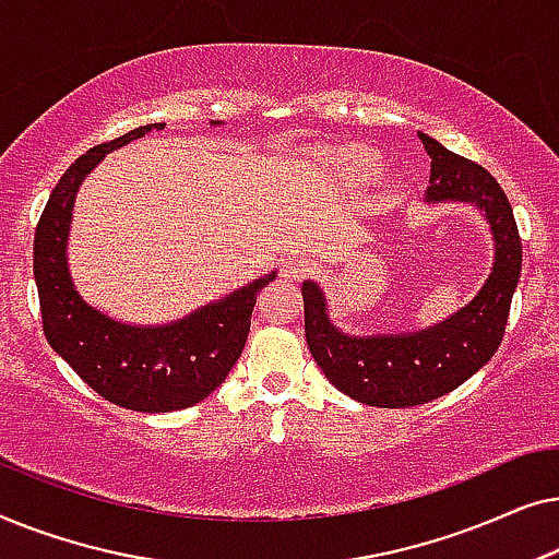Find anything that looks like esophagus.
Masks as SVG:
<instances>
[{
	"instance_id": "1",
	"label": "esophagus",
	"mask_w": 559,
	"mask_h": 559,
	"mask_svg": "<svg viewBox=\"0 0 559 559\" xmlns=\"http://www.w3.org/2000/svg\"><path fill=\"white\" fill-rule=\"evenodd\" d=\"M308 272H312V262L305 257H293L287 262H282V277L287 280H300Z\"/></svg>"
}]
</instances>
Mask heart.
I'll return each mask as SVG.
<instances>
[{"label":"heart","instance_id":"b5f03b06","mask_svg":"<svg viewBox=\"0 0 559 559\" xmlns=\"http://www.w3.org/2000/svg\"><path fill=\"white\" fill-rule=\"evenodd\" d=\"M356 170L358 175H377L379 157L373 155V152H361V155L356 157Z\"/></svg>","mask_w":559,"mask_h":559}]
</instances>
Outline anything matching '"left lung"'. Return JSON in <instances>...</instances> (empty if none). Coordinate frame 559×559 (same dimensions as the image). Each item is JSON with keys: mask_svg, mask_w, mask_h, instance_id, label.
Here are the masks:
<instances>
[{"mask_svg": "<svg viewBox=\"0 0 559 559\" xmlns=\"http://www.w3.org/2000/svg\"><path fill=\"white\" fill-rule=\"evenodd\" d=\"M430 155L425 203H471L493 236V266L478 295L453 316L412 333L348 335L328 316L318 282H302L305 338L325 379L369 407H417L453 392L501 346L519 274L522 239L507 193L486 167L419 134Z\"/></svg>", "mask_w": 559, "mask_h": 559, "instance_id": "1", "label": "left lung"}]
</instances>
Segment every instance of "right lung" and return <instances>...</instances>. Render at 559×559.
<instances>
[{"label": "right lung", "mask_w": 559, "mask_h": 559, "mask_svg": "<svg viewBox=\"0 0 559 559\" xmlns=\"http://www.w3.org/2000/svg\"><path fill=\"white\" fill-rule=\"evenodd\" d=\"M152 129L159 132L165 124L136 127L88 150L68 167L37 221L33 270L43 331L52 350L106 402L134 412H175L193 407L224 384L247 343L257 295L277 272L167 325L121 323L83 300L66 257L75 193L111 150Z\"/></svg>", "instance_id": "add662e5"}]
</instances>
